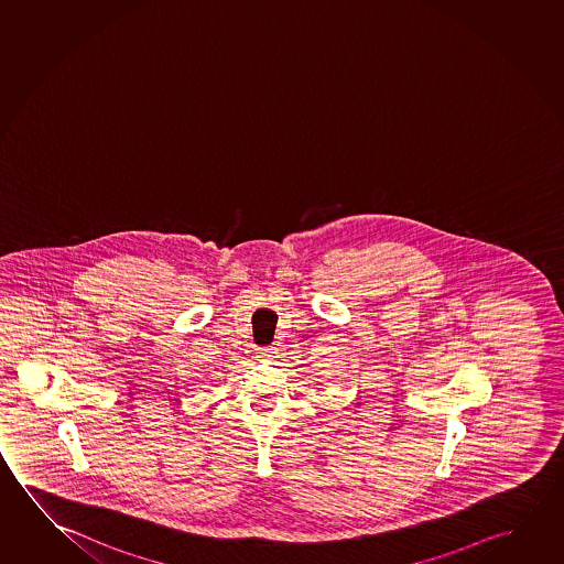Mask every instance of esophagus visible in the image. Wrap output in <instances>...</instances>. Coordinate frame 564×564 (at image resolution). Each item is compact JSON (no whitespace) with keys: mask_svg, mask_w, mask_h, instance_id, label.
Returning a JSON list of instances; mask_svg holds the SVG:
<instances>
[{"mask_svg":"<svg viewBox=\"0 0 564 564\" xmlns=\"http://www.w3.org/2000/svg\"><path fill=\"white\" fill-rule=\"evenodd\" d=\"M275 354V347H261L260 351H258V357L261 359H271Z\"/></svg>","mask_w":564,"mask_h":564,"instance_id":"1","label":"esophagus"}]
</instances>
